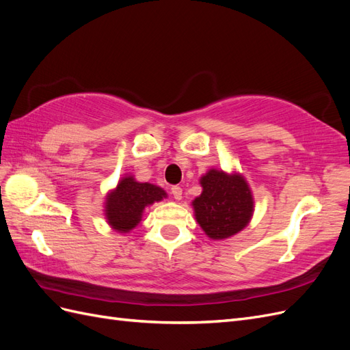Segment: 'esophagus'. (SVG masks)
Instances as JSON below:
<instances>
[{"instance_id": "esophagus-1", "label": "esophagus", "mask_w": 350, "mask_h": 350, "mask_svg": "<svg viewBox=\"0 0 350 350\" xmlns=\"http://www.w3.org/2000/svg\"><path fill=\"white\" fill-rule=\"evenodd\" d=\"M171 194L174 196V198L175 200H181L183 198V188L181 187H178V185H175V187H172L171 188Z\"/></svg>"}]
</instances>
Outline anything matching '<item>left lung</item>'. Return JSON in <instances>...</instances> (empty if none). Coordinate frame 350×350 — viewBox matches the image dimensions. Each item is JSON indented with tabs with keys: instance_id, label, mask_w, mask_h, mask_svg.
I'll return each instance as SVG.
<instances>
[{
	"instance_id": "8db88e82",
	"label": "left lung",
	"mask_w": 350,
	"mask_h": 350,
	"mask_svg": "<svg viewBox=\"0 0 350 350\" xmlns=\"http://www.w3.org/2000/svg\"><path fill=\"white\" fill-rule=\"evenodd\" d=\"M203 191L193 200L197 224L213 241H224L245 229L254 215L252 191L242 174L211 167L201 175Z\"/></svg>"
}]
</instances>
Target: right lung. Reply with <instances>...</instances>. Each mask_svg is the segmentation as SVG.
Instances as JSON below:
<instances>
[{
	"mask_svg": "<svg viewBox=\"0 0 350 350\" xmlns=\"http://www.w3.org/2000/svg\"><path fill=\"white\" fill-rule=\"evenodd\" d=\"M166 197L163 188L149 183H139L134 175L125 174L116 187L105 196L103 216L115 232L129 234L142 221L146 207Z\"/></svg>",
	"mask_w": 350,
	"mask_h": 350,
	"instance_id": "obj_1",
	"label": "right lung"
}]
</instances>
